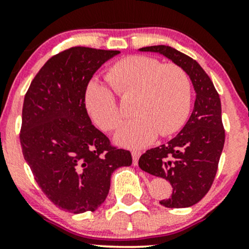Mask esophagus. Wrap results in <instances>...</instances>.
<instances>
[{
    "label": "esophagus",
    "instance_id": "esophagus-1",
    "mask_svg": "<svg viewBox=\"0 0 249 249\" xmlns=\"http://www.w3.org/2000/svg\"><path fill=\"white\" fill-rule=\"evenodd\" d=\"M141 156H142L141 151H132V160H133L134 166H137V165H138V160H139V158H141Z\"/></svg>",
    "mask_w": 249,
    "mask_h": 249
}]
</instances>
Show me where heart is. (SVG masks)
<instances>
[{"instance_id": "heart-1", "label": "heart", "mask_w": 249, "mask_h": 249, "mask_svg": "<svg viewBox=\"0 0 249 249\" xmlns=\"http://www.w3.org/2000/svg\"><path fill=\"white\" fill-rule=\"evenodd\" d=\"M105 78L121 98L134 99L131 111L136 117L125 122L115 134L121 146L142 148L158 133L170 136L184 125L190 112L192 87L186 71L179 65L162 64L147 56H127L116 62ZM112 90L92 82L85 92L89 115L104 131L118 127L123 117Z\"/></svg>"}]
</instances>
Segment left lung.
Segmentation results:
<instances>
[{
	"label": "left lung",
	"mask_w": 249,
	"mask_h": 249,
	"mask_svg": "<svg viewBox=\"0 0 249 249\" xmlns=\"http://www.w3.org/2000/svg\"><path fill=\"white\" fill-rule=\"evenodd\" d=\"M141 51L158 53L186 71L196 91L194 107L186 125L167 144L147 150L139 167L170 181L173 192L160 205L168 208L190 207L206 196L215 178L225 144L221 102L213 82L190 56L168 45H152Z\"/></svg>",
	"instance_id": "left-lung-1"
}]
</instances>
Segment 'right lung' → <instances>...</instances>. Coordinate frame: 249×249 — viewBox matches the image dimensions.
<instances>
[{
	"label": "right lung",
	"mask_w": 249,
	"mask_h": 249,
	"mask_svg": "<svg viewBox=\"0 0 249 249\" xmlns=\"http://www.w3.org/2000/svg\"><path fill=\"white\" fill-rule=\"evenodd\" d=\"M118 50L73 47L53 56L31 82L23 102L22 152L43 193L73 214L96 211L111 174L130 166V151L110 144L91 124L85 92L93 73Z\"/></svg>",
	"instance_id": "right-lung-1"
}]
</instances>
